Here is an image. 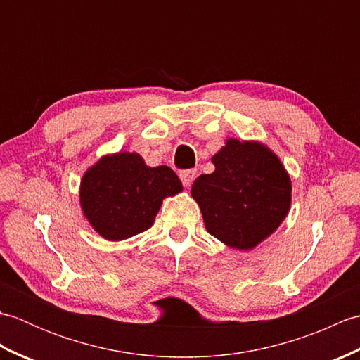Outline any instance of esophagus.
I'll return each mask as SVG.
<instances>
[{
	"label": "esophagus",
	"mask_w": 360,
	"mask_h": 360,
	"mask_svg": "<svg viewBox=\"0 0 360 360\" xmlns=\"http://www.w3.org/2000/svg\"><path fill=\"white\" fill-rule=\"evenodd\" d=\"M179 178L182 181V186L190 187V186H192V182L195 181V178H196V172L195 170H184V172L179 173Z\"/></svg>",
	"instance_id": "obj_1"
}]
</instances>
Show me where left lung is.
Returning <instances> with one entry per match:
<instances>
[{
	"label": "left lung",
	"instance_id": "left-lung-1",
	"mask_svg": "<svg viewBox=\"0 0 360 360\" xmlns=\"http://www.w3.org/2000/svg\"><path fill=\"white\" fill-rule=\"evenodd\" d=\"M215 172L192 186L207 232L229 248L250 250L277 231L290 207V178L264 143L227 139L212 158Z\"/></svg>",
	"mask_w": 360,
	"mask_h": 360
}]
</instances>
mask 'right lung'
I'll return each instance as SVG.
<instances>
[{"label": "right lung", "instance_id": "1", "mask_svg": "<svg viewBox=\"0 0 360 360\" xmlns=\"http://www.w3.org/2000/svg\"><path fill=\"white\" fill-rule=\"evenodd\" d=\"M181 190L170 167H148L137 153L120 151L101 158L83 174L80 205L98 235L120 241L150 229L164 198Z\"/></svg>", "mask_w": 360, "mask_h": 360}]
</instances>
